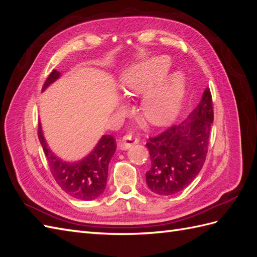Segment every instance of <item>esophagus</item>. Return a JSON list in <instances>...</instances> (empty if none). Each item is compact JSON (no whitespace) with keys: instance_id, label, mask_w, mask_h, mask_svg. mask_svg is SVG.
Listing matches in <instances>:
<instances>
[{"instance_id":"1","label":"esophagus","mask_w":257,"mask_h":257,"mask_svg":"<svg viewBox=\"0 0 257 257\" xmlns=\"http://www.w3.org/2000/svg\"><path fill=\"white\" fill-rule=\"evenodd\" d=\"M137 143H139V140L134 139L132 135H125L120 141V143H118V147H120V149L122 150H127L132 146L136 145Z\"/></svg>"}]
</instances>
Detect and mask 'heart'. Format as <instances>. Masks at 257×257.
<instances>
[{"label":"heart","mask_w":257,"mask_h":257,"mask_svg":"<svg viewBox=\"0 0 257 257\" xmlns=\"http://www.w3.org/2000/svg\"><path fill=\"white\" fill-rule=\"evenodd\" d=\"M171 60L152 56L122 74L121 89L127 96H142V116L154 126H166L176 120L182 108L186 80L181 72L167 74Z\"/></svg>","instance_id":"1"}]
</instances>
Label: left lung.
<instances>
[{"label": "left lung", "mask_w": 257, "mask_h": 257, "mask_svg": "<svg viewBox=\"0 0 257 257\" xmlns=\"http://www.w3.org/2000/svg\"><path fill=\"white\" fill-rule=\"evenodd\" d=\"M214 111L209 88L185 121L159 136L149 139L152 167L146 172L148 189L161 196L179 193L193 182L202 170L208 150Z\"/></svg>", "instance_id": "1"}]
</instances>
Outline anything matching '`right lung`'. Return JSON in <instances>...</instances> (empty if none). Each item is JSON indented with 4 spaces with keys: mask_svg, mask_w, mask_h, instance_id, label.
Wrapping results in <instances>:
<instances>
[{
    "mask_svg": "<svg viewBox=\"0 0 257 257\" xmlns=\"http://www.w3.org/2000/svg\"><path fill=\"white\" fill-rule=\"evenodd\" d=\"M61 77L53 70L49 75L42 91ZM38 136L56 183L68 195L81 201H92L103 193L108 179V167L115 153L116 145L111 135H102L91 152L78 161H65L56 156L49 147L39 122Z\"/></svg>",
    "mask_w": 257,
    "mask_h": 257,
    "instance_id": "1",
    "label": "right lung"
}]
</instances>
